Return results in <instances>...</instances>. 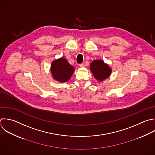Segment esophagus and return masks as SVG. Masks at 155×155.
Listing matches in <instances>:
<instances>
[{"instance_id":"obj_1","label":"esophagus","mask_w":155,"mask_h":155,"mask_svg":"<svg viewBox=\"0 0 155 155\" xmlns=\"http://www.w3.org/2000/svg\"><path fill=\"white\" fill-rule=\"evenodd\" d=\"M79 67H80L81 68H83V67H84V64H79Z\"/></svg>"}]
</instances>
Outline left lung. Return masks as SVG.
Returning <instances> with one entry per match:
<instances>
[{
	"label": "left lung",
	"instance_id": "8db88e82",
	"mask_svg": "<svg viewBox=\"0 0 155 155\" xmlns=\"http://www.w3.org/2000/svg\"><path fill=\"white\" fill-rule=\"evenodd\" d=\"M90 68L95 79L99 82H102L108 78L112 72L108 64L100 59L93 61L90 65Z\"/></svg>",
	"mask_w": 155,
	"mask_h": 155
}]
</instances>
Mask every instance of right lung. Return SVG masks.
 <instances>
[{
	"label": "right lung",
	"mask_w": 155,
	"mask_h": 155,
	"mask_svg": "<svg viewBox=\"0 0 155 155\" xmlns=\"http://www.w3.org/2000/svg\"><path fill=\"white\" fill-rule=\"evenodd\" d=\"M53 79L59 82H67L72 76L74 68L64 58L53 61L50 68Z\"/></svg>",
	"instance_id": "add662e5"
}]
</instances>
